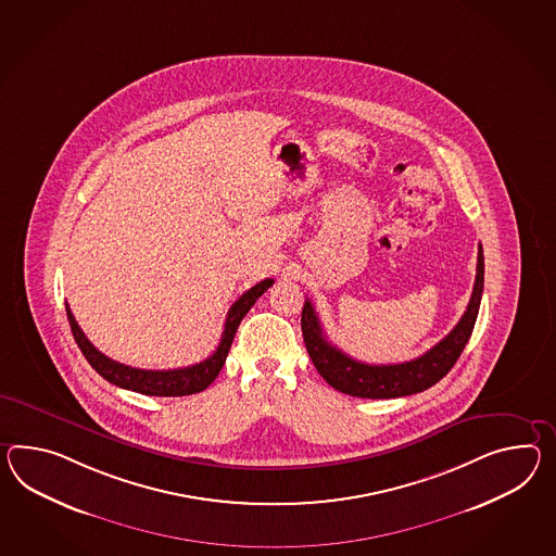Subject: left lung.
Here are the masks:
<instances>
[{
	"instance_id": "left-lung-1",
	"label": "left lung",
	"mask_w": 556,
	"mask_h": 556,
	"mask_svg": "<svg viewBox=\"0 0 556 556\" xmlns=\"http://www.w3.org/2000/svg\"><path fill=\"white\" fill-rule=\"evenodd\" d=\"M482 289H484V253L480 244L472 298L458 326L454 327L440 343H435L432 350H428L412 362L371 366V364L353 359L348 353L341 352L327 341L321 321L313 309L309 299L305 301L303 313H301L303 341L312 357L313 366L317 367L321 378L338 392L348 393L353 397H369V400H388V397H402V395L424 392L444 378L464 352L475 329Z\"/></svg>"
}]
</instances>
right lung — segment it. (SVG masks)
<instances>
[{"mask_svg":"<svg viewBox=\"0 0 556 556\" xmlns=\"http://www.w3.org/2000/svg\"><path fill=\"white\" fill-rule=\"evenodd\" d=\"M271 285L273 279H265L255 287H251L249 291H244L243 295L230 305L227 321H225V331L220 336L217 352L213 353L211 357H206L201 364L178 367V369H136V367L124 366V364L110 359L104 353L98 352L94 345L88 341V338L84 336V331L76 324L68 305H66V313H68L72 336L76 339L80 352L84 353L88 364L94 367L102 378L110 381V383H114V386H118V388L144 393V395L177 397V395H192V393L203 392L215 381L218 371L225 366V359L229 355L230 343H232V338L239 329V324L243 321L247 312L255 305V301Z\"/></svg>","mask_w":556,"mask_h":556,"instance_id":"add662e5","label":"right lung"}]
</instances>
